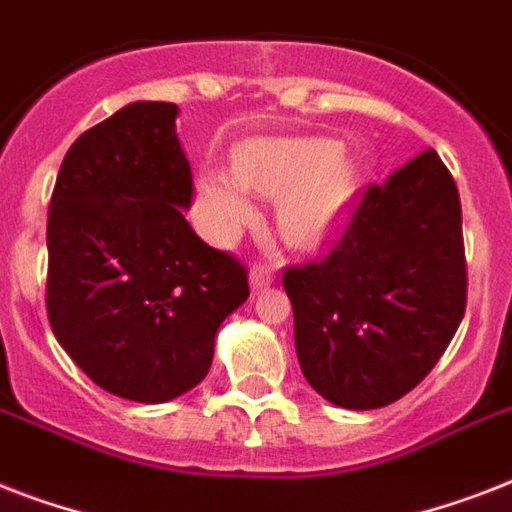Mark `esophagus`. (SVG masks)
<instances>
[{
    "mask_svg": "<svg viewBox=\"0 0 512 512\" xmlns=\"http://www.w3.org/2000/svg\"><path fill=\"white\" fill-rule=\"evenodd\" d=\"M273 279H276V268L271 263H255L252 265V271H249V281H252V287L263 289L271 287Z\"/></svg>",
    "mask_w": 512,
    "mask_h": 512,
    "instance_id": "34e87169",
    "label": "esophagus"
}]
</instances>
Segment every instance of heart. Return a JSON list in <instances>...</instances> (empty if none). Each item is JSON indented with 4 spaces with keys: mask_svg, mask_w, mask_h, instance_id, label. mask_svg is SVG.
I'll return each instance as SVG.
<instances>
[{
    "mask_svg": "<svg viewBox=\"0 0 512 512\" xmlns=\"http://www.w3.org/2000/svg\"><path fill=\"white\" fill-rule=\"evenodd\" d=\"M356 188V170L335 140H249L233 167H204L196 177V223L228 244L255 220L252 191L279 201V225L295 244H319L335 228Z\"/></svg>",
    "mask_w": 512,
    "mask_h": 512,
    "instance_id": "obj_1",
    "label": "heart"
}]
</instances>
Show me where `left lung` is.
Returning <instances> with one entry per match:
<instances>
[{
    "mask_svg": "<svg viewBox=\"0 0 512 512\" xmlns=\"http://www.w3.org/2000/svg\"><path fill=\"white\" fill-rule=\"evenodd\" d=\"M305 380L345 409L417 388L468 305L457 183L428 148L369 185L321 260L284 271Z\"/></svg>",
    "mask_w": 512,
    "mask_h": 512,
    "instance_id": "8db88e82",
    "label": "left lung"
}]
</instances>
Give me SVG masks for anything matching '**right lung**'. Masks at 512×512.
Returning a JSON list of instances; mask_svg holds the SVG:
<instances>
[{
	"label": "right lung",
	"mask_w": 512,
	"mask_h": 512,
	"mask_svg": "<svg viewBox=\"0 0 512 512\" xmlns=\"http://www.w3.org/2000/svg\"><path fill=\"white\" fill-rule=\"evenodd\" d=\"M177 106L143 100L74 140L47 217V319L98 388L164 404L207 377L247 265L196 236Z\"/></svg>",
	"instance_id": "add662e5"
}]
</instances>
